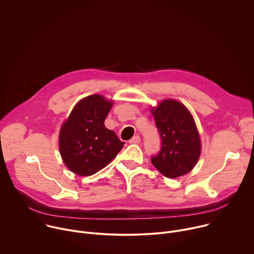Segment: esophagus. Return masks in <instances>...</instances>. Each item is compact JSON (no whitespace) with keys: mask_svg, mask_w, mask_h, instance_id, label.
<instances>
[{"mask_svg":"<svg viewBox=\"0 0 254 254\" xmlns=\"http://www.w3.org/2000/svg\"><path fill=\"white\" fill-rule=\"evenodd\" d=\"M139 141H140L139 135H134L132 138L129 139V142H130V143H138Z\"/></svg>","mask_w":254,"mask_h":254,"instance_id":"obj_1","label":"esophagus"}]
</instances>
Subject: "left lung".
Instances as JSON below:
<instances>
[{"mask_svg": "<svg viewBox=\"0 0 254 254\" xmlns=\"http://www.w3.org/2000/svg\"><path fill=\"white\" fill-rule=\"evenodd\" d=\"M162 147L152 163L165 177L174 179L188 174L196 166L201 140L188 108L174 99H164L152 108Z\"/></svg>", "mask_w": 254, "mask_h": 254, "instance_id": "obj_1", "label": "left lung"}]
</instances>
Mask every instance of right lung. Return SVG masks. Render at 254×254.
Returning a JSON list of instances; mask_svg holds the SVG:
<instances>
[{
    "label": "right lung",
    "mask_w": 254,
    "mask_h": 254,
    "mask_svg": "<svg viewBox=\"0 0 254 254\" xmlns=\"http://www.w3.org/2000/svg\"><path fill=\"white\" fill-rule=\"evenodd\" d=\"M114 104L99 94L81 99L59 132V151L66 167L76 175L91 176L110 164L125 142L104 126Z\"/></svg>",
    "instance_id": "right-lung-1"
}]
</instances>
